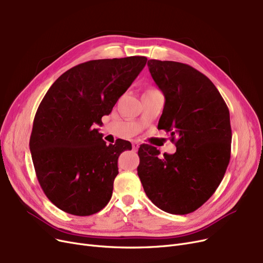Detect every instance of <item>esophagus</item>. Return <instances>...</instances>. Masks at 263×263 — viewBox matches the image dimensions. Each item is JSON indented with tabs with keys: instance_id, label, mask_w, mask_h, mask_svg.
<instances>
[{
	"instance_id": "1",
	"label": "esophagus",
	"mask_w": 263,
	"mask_h": 263,
	"mask_svg": "<svg viewBox=\"0 0 263 263\" xmlns=\"http://www.w3.org/2000/svg\"><path fill=\"white\" fill-rule=\"evenodd\" d=\"M139 147H140V144H139V143L134 142V143L132 144V148H133V151H134V152L138 151V149H139Z\"/></svg>"
}]
</instances>
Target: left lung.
<instances>
[{
  "instance_id": "1",
  "label": "left lung",
  "mask_w": 263,
  "mask_h": 263,
  "mask_svg": "<svg viewBox=\"0 0 263 263\" xmlns=\"http://www.w3.org/2000/svg\"><path fill=\"white\" fill-rule=\"evenodd\" d=\"M165 103L158 128L171 133L173 155L140 146L138 174L149 200L170 214L195 212L221 182L230 161V112L215 85L192 66L152 59L147 63Z\"/></svg>"
}]
</instances>
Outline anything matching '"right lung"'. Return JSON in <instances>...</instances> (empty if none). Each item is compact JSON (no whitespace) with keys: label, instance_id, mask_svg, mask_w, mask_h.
Instances as JSON below:
<instances>
[{"label":"right lung","instance_id":"right-lung-1","mask_svg":"<svg viewBox=\"0 0 263 263\" xmlns=\"http://www.w3.org/2000/svg\"><path fill=\"white\" fill-rule=\"evenodd\" d=\"M147 62L146 57L91 60L63 73L36 110L30 151L40 185L57 208L90 216L109 202L118 157L130 142L106 145L95 124L110 114Z\"/></svg>","mask_w":263,"mask_h":263}]
</instances>
